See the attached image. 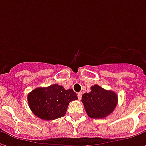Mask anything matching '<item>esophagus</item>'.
Listing matches in <instances>:
<instances>
[{
    "mask_svg": "<svg viewBox=\"0 0 146 146\" xmlns=\"http://www.w3.org/2000/svg\"><path fill=\"white\" fill-rule=\"evenodd\" d=\"M77 97H78V99H80L81 97H82V93L81 92H78L77 93Z\"/></svg>",
    "mask_w": 146,
    "mask_h": 146,
    "instance_id": "34e87169",
    "label": "esophagus"
}]
</instances>
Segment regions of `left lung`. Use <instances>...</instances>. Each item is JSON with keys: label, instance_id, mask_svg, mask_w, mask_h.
Masks as SVG:
<instances>
[{"label": "left lung", "instance_id": "1", "mask_svg": "<svg viewBox=\"0 0 146 146\" xmlns=\"http://www.w3.org/2000/svg\"><path fill=\"white\" fill-rule=\"evenodd\" d=\"M81 101L89 117L102 119L113 113L117 105L118 98L114 92L94 85L91 88V92L82 95Z\"/></svg>", "mask_w": 146, "mask_h": 146}]
</instances>
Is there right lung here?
Masks as SVG:
<instances>
[{
    "instance_id": "obj_1",
    "label": "right lung",
    "mask_w": 146,
    "mask_h": 146,
    "mask_svg": "<svg viewBox=\"0 0 146 146\" xmlns=\"http://www.w3.org/2000/svg\"><path fill=\"white\" fill-rule=\"evenodd\" d=\"M73 89L65 90L55 84L47 88H38L28 94V104L33 113L44 120L65 116L70 102L77 99Z\"/></svg>"
}]
</instances>
